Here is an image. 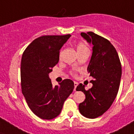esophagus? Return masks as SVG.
<instances>
[{
	"mask_svg": "<svg viewBox=\"0 0 134 134\" xmlns=\"http://www.w3.org/2000/svg\"><path fill=\"white\" fill-rule=\"evenodd\" d=\"M77 86V82H74V91H76V87Z\"/></svg>",
	"mask_w": 134,
	"mask_h": 134,
	"instance_id": "esophagus-1",
	"label": "esophagus"
}]
</instances>
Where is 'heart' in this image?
Wrapping results in <instances>:
<instances>
[{
    "instance_id": "b5f03b06",
    "label": "heart",
    "mask_w": 134,
    "mask_h": 134,
    "mask_svg": "<svg viewBox=\"0 0 134 134\" xmlns=\"http://www.w3.org/2000/svg\"><path fill=\"white\" fill-rule=\"evenodd\" d=\"M85 49H88V48L86 47L84 43H79L77 46V52H80V51H82L83 50H85Z\"/></svg>"
}]
</instances>
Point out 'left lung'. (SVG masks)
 <instances>
[{"instance_id": "left-lung-1", "label": "left lung", "mask_w": 134, "mask_h": 134, "mask_svg": "<svg viewBox=\"0 0 134 134\" xmlns=\"http://www.w3.org/2000/svg\"><path fill=\"white\" fill-rule=\"evenodd\" d=\"M88 43L93 44V53L87 71L93 78V86L86 91L80 84L77 91H82L86 99L79 104L82 115L95 119L110 108L119 91L122 69L117 52L108 39L93 32H81Z\"/></svg>"}]
</instances>
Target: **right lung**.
<instances>
[{
  "label": "right lung",
  "mask_w": 134,
  "mask_h": 134,
  "mask_svg": "<svg viewBox=\"0 0 134 134\" xmlns=\"http://www.w3.org/2000/svg\"><path fill=\"white\" fill-rule=\"evenodd\" d=\"M71 37L45 35L35 39L22 54L20 67L22 92L29 107L38 117L46 120L60 114L74 83L65 79L52 86L49 74L58 63L60 48Z\"/></svg>",
  "instance_id": "add662e5"
}]
</instances>
